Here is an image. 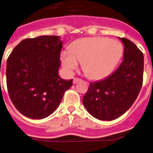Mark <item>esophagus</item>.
<instances>
[{"mask_svg": "<svg viewBox=\"0 0 153 153\" xmlns=\"http://www.w3.org/2000/svg\"><path fill=\"white\" fill-rule=\"evenodd\" d=\"M80 81H82L80 79H78V78H74V79H73V83H74V84H75V83L79 82H80Z\"/></svg>", "mask_w": 153, "mask_h": 153, "instance_id": "esophagus-1", "label": "esophagus"}]
</instances>
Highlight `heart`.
<instances>
[{"label":"heart","instance_id":"1","mask_svg":"<svg viewBox=\"0 0 153 153\" xmlns=\"http://www.w3.org/2000/svg\"><path fill=\"white\" fill-rule=\"evenodd\" d=\"M123 50L119 41L101 37L82 38L74 41L68 51L62 52L60 59L68 72L75 70L79 62L89 79L97 80L112 71L120 61Z\"/></svg>","mask_w":153,"mask_h":153}]
</instances>
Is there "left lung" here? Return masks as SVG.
I'll return each mask as SVG.
<instances>
[{
  "mask_svg": "<svg viewBox=\"0 0 153 153\" xmlns=\"http://www.w3.org/2000/svg\"><path fill=\"white\" fill-rule=\"evenodd\" d=\"M120 39L124 45L123 62L110 76L89 83L82 99L88 112L100 120L111 121L123 115L137 99L143 83V53L127 38Z\"/></svg>",
  "mask_w": 153,
  "mask_h": 153,
  "instance_id": "obj_1",
  "label": "left lung"
}]
</instances>
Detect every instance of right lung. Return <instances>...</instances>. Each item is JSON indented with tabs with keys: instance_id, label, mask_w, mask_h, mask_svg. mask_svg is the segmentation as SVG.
Returning <instances> with one entry per match:
<instances>
[{
	"instance_id": "right-lung-1",
	"label": "right lung",
	"mask_w": 153,
	"mask_h": 153,
	"mask_svg": "<svg viewBox=\"0 0 153 153\" xmlns=\"http://www.w3.org/2000/svg\"><path fill=\"white\" fill-rule=\"evenodd\" d=\"M63 42L59 36L26 38L7 59L10 99L21 114L33 120L48 117L72 85L58 74Z\"/></svg>"
}]
</instances>
